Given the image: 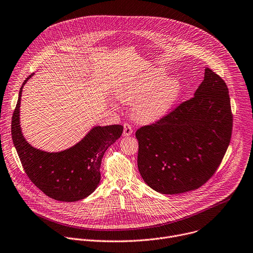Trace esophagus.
I'll return each mask as SVG.
<instances>
[{
    "label": "esophagus",
    "instance_id": "34e87169",
    "mask_svg": "<svg viewBox=\"0 0 253 253\" xmlns=\"http://www.w3.org/2000/svg\"><path fill=\"white\" fill-rule=\"evenodd\" d=\"M132 132V126L128 123H125L124 125V135L128 136Z\"/></svg>",
    "mask_w": 253,
    "mask_h": 253
}]
</instances>
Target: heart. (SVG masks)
<instances>
[{
  "label": "heart",
  "instance_id": "b5f03b06",
  "mask_svg": "<svg viewBox=\"0 0 253 253\" xmlns=\"http://www.w3.org/2000/svg\"><path fill=\"white\" fill-rule=\"evenodd\" d=\"M166 77L162 70L125 80L117 91L118 98L131 103V116L139 123H151L164 117L178 100L182 85L178 79Z\"/></svg>",
  "mask_w": 253,
  "mask_h": 253
}]
</instances>
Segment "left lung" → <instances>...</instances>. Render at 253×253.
<instances>
[{
	"mask_svg": "<svg viewBox=\"0 0 253 253\" xmlns=\"http://www.w3.org/2000/svg\"><path fill=\"white\" fill-rule=\"evenodd\" d=\"M232 126L226 83L206 68L194 97L135 131L137 167L144 181L162 194L200 188L220 166L230 143Z\"/></svg>",
	"mask_w": 253,
	"mask_h": 253,
	"instance_id": "left-lung-1",
	"label": "left lung"
}]
</instances>
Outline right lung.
Masks as SVG:
<instances>
[{"label": "right lung", "mask_w": 253, "mask_h": 253, "mask_svg": "<svg viewBox=\"0 0 253 253\" xmlns=\"http://www.w3.org/2000/svg\"><path fill=\"white\" fill-rule=\"evenodd\" d=\"M33 74L23 82L12 117V138L24 171L38 189L54 200L75 202L86 198L99 184L105 151L121 137L124 126H95L78 144L60 153L34 149L24 138L19 119L22 88Z\"/></svg>", "instance_id": "1"}]
</instances>
